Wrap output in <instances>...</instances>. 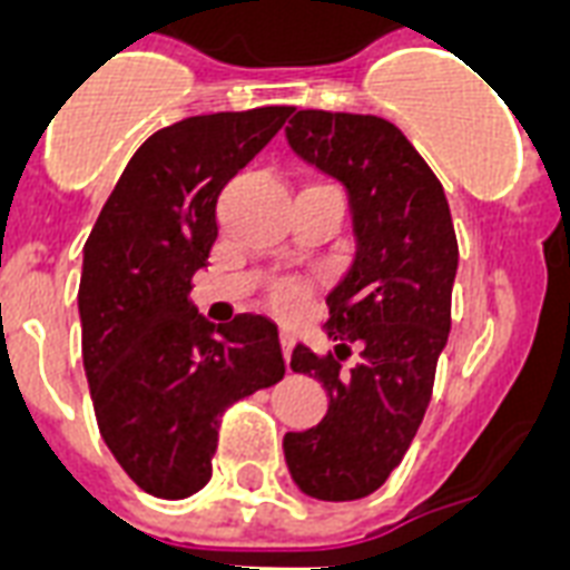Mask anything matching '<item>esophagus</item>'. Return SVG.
<instances>
[{"instance_id": "1", "label": "esophagus", "mask_w": 570, "mask_h": 570, "mask_svg": "<svg viewBox=\"0 0 570 570\" xmlns=\"http://www.w3.org/2000/svg\"><path fill=\"white\" fill-rule=\"evenodd\" d=\"M295 346V334L289 328H281V348H284V357H286V364H289V352H293Z\"/></svg>"}]
</instances>
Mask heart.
Returning <instances> with one entry per match:
<instances>
[{
  "instance_id": "b5f03b06",
  "label": "heart",
  "mask_w": 570,
  "mask_h": 570,
  "mask_svg": "<svg viewBox=\"0 0 570 570\" xmlns=\"http://www.w3.org/2000/svg\"><path fill=\"white\" fill-rule=\"evenodd\" d=\"M277 302L284 304V307H295V304H298V289H295V286H284V289L277 293Z\"/></svg>"
}]
</instances>
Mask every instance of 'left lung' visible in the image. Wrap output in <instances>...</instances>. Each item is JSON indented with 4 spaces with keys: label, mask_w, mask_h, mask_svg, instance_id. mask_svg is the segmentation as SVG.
Listing matches in <instances>:
<instances>
[{
    "label": "left lung",
    "mask_w": 570,
    "mask_h": 570,
    "mask_svg": "<svg viewBox=\"0 0 570 570\" xmlns=\"http://www.w3.org/2000/svg\"><path fill=\"white\" fill-rule=\"evenodd\" d=\"M286 141L343 183L352 206L355 259L325 298L334 355L298 343L289 361L293 373L328 390V414L284 438L295 485L346 503L387 482L423 423L450 337L459 242L441 180L390 120L304 109L289 120ZM352 345L362 361L343 371L338 361Z\"/></svg>",
    "instance_id": "obj_1"
}]
</instances>
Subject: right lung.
<instances>
[{
	"label": "right lung",
	"instance_id": "add662e5",
	"mask_svg": "<svg viewBox=\"0 0 570 570\" xmlns=\"http://www.w3.org/2000/svg\"><path fill=\"white\" fill-rule=\"evenodd\" d=\"M293 115L289 106L197 115L159 129L120 174L85 242L82 361L106 446L141 491L197 494L222 414L284 379L277 325H213L189 302L218 236V195Z\"/></svg>",
	"mask_w": 570,
	"mask_h": 570
}]
</instances>
